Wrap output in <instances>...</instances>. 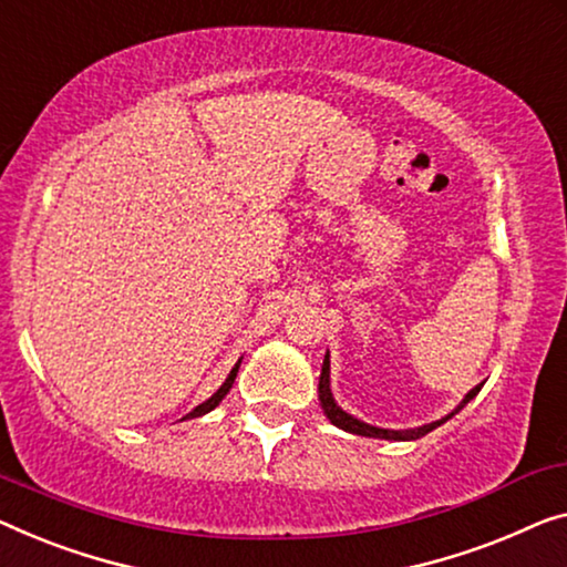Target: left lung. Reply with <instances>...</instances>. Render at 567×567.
I'll use <instances>...</instances> for the list:
<instances>
[{
  "label": "left lung",
  "mask_w": 567,
  "mask_h": 567,
  "mask_svg": "<svg viewBox=\"0 0 567 567\" xmlns=\"http://www.w3.org/2000/svg\"><path fill=\"white\" fill-rule=\"evenodd\" d=\"M328 371H331V361H328V357H326L323 371H320V384H318V390H320V404H323L326 417L331 420L336 427L346 430V433L364 435V437H384V441H417V437L427 435L430 430H435L437 425H443L445 420H451V417L455 415V412H461L463 404H468V402L473 400V396H476V394L481 392V386H484V384L473 386V390L466 394V400H463V402L458 404V408H455V410L451 412V415L443 417V420L430 422V425H422V427H415V430H382V427H371V425H367V422H361V420H357V417L346 415V412H343L341 408H338V404L333 402V394H331V382H328Z\"/></svg>",
  "instance_id": "1"
}]
</instances>
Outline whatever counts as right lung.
<instances>
[{"label":"right lung","mask_w":567,"mask_h":567,"mask_svg":"<svg viewBox=\"0 0 567 567\" xmlns=\"http://www.w3.org/2000/svg\"><path fill=\"white\" fill-rule=\"evenodd\" d=\"M239 364H241V361H239ZM239 364H236V367L231 369V374H229V379H226V382L221 384V390H218L214 396H210V400H206V402H203V404H198V408L193 410V412H188V415H185V417H200V415H206V412L214 410L216 404L224 400L226 392L231 390V384H234V379H236V371H239Z\"/></svg>","instance_id":"right-lung-1"}]
</instances>
